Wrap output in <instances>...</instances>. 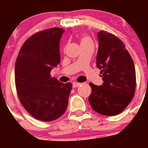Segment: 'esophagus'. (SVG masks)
I'll return each instance as SVG.
<instances>
[{
  "instance_id": "esophagus-1",
  "label": "esophagus",
  "mask_w": 148,
  "mask_h": 148,
  "mask_svg": "<svg viewBox=\"0 0 148 148\" xmlns=\"http://www.w3.org/2000/svg\"><path fill=\"white\" fill-rule=\"evenodd\" d=\"M80 85H81V84H79V83L74 82V83H73V84H72V86H73V88H75L79 87V86H80Z\"/></svg>"
}]
</instances>
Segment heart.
<instances>
[{
    "instance_id": "heart-1",
    "label": "heart",
    "mask_w": 148,
    "mask_h": 148,
    "mask_svg": "<svg viewBox=\"0 0 148 148\" xmlns=\"http://www.w3.org/2000/svg\"><path fill=\"white\" fill-rule=\"evenodd\" d=\"M88 43H92L91 39L87 35H83L82 37L81 38V45Z\"/></svg>"
}]
</instances>
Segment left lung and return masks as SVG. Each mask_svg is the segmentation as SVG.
Listing matches in <instances>:
<instances>
[{
	"instance_id": "left-lung-1",
	"label": "left lung",
	"mask_w": 148,
	"mask_h": 148,
	"mask_svg": "<svg viewBox=\"0 0 148 148\" xmlns=\"http://www.w3.org/2000/svg\"><path fill=\"white\" fill-rule=\"evenodd\" d=\"M97 67L102 74L101 86L90 83V104L94 111L113 116L123 112L132 101L136 90L134 61L118 37L106 31L97 33Z\"/></svg>"
}]
</instances>
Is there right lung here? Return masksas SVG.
<instances>
[{
	"instance_id": "add662e5",
	"label": "right lung",
	"mask_w": 148,
	"mask_h": 148,
	"mask_svg": "<svg viewBox=\"0 0 148 148\" xmlns=\"http://www.w3.org/2000/svg\"><path fill=\"white\" fill-rule=\"evenodd\" d=\"M64 30L53 28L34 34L24 42L15 63V84L21 104L45 122L64 114L72 84H62L50 73L60 62V41Z\"/></svg>"
}]
</instances>
